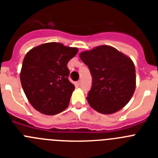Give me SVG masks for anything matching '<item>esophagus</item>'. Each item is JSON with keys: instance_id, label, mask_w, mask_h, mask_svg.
Segmentation results:
<instances>
[{"instance_id": "34e87169", "label": "esophagus", "mask_w": 158, "mask_h": 158, "mask_svg": "<svg viewBox=\"0 0 158 158\" xmlns=\"http://www.w3.org/2000/svg\"><path fill=\"white\" fill-rule=\"evenodd\" d=\"M81 84V80H79L77 82V85L78 86H80Z\"/></svg>"}]
</instances>
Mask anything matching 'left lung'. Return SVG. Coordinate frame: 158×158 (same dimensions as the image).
Segmentation results:
<instances>
[{"label":"left lung","mask_w":158,"mask_h":158,"mask_svg":"<svg viewBox=\"0 0 158 158\" xmlns=\"http://www.w3.org/2000/svg\"><path fill=\"white\" fill-rule=\"evenodd\" d=\"M89 66L93 85L87 100L93 109L112 114L124 107L134 94L135 67L129 57L109 46H99L80 54Z\"/></svg>","instance_id":"obj_1"}]
</instances>
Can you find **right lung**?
I'll list each match as a JSON object with an SVG mask.
<instances>
[{"mask_svg":"<svg viewBox=\"0 0 158 158\" xmlns=\"http://www.w3.org/2000/svg\"><path fill=\"white\" fill-rule=\"evenodd\" d=\"M77 52L76 47L47 43L27 53L22 65L20 81L35 109L53 115L68 107L75 87L68 79L67 63Z\"/></svg>","mask_w":158,"mask_h":158,"instance_id":"obj_1","label":"right lung"}]
</instances>
